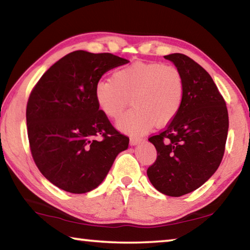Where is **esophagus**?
I'll list each match as a JSON object with an SVG mask.
<instances>
[{
    "mask_svg": "<svg viewBox=\"0 0 250 250\" xmlns=\"http://www.w3.org/2000/svg\"><path fill=\"white\" fill-rule=\"evenodd\" d=\"M141 142V139H138V138H130V146H138L139 143Z\"/></svg>",
    "mask_w": 250,
    "mask_h": 250,
    "instance_id": "esophagus-1",
    "label": "esophagus"
}]
</instances>
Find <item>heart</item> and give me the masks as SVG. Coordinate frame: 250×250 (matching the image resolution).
I'll return each instance as SVG.
<instances>
[{
  "mask_svg": "<svg viewBox=\"0 0 250 250\" xmlns=\"http://www.w3.org/2000/svg\"><path fill=\"white\" fill-rule=\"evenodd\" d=\"M183 98L184 82L180 70L162 62H134L95 86L96 103L109 118H119L130 99L133 109L118 122V128L135 135L172 121Z\"/></svg>",
  "mask_w": 250,
  "mask_h": 250,
  "instance_id": "b5f03b06",
  "label": "heart"
}]
</instances>
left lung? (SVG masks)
<instances>
[{
	"instance_id": "obj_1",
	"label": "left lung",
	"mask_w": 250,
	"mask_h": 250,
	"mask_svg": "<svg viewBox=\"0 0 250 250\" xmlns=\"http://www.w3.org/2000/svg\"><path fill=\"white\" fill-rule=\"evenodd\" d=\"M183 77L184 98L179 113L149 141L156 161L147 168L152 185L167 196L195 191L222 162L228 132L226 103L209 74L183 54L164 56Z\"/></svg>"
}]
</instances>
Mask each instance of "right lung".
<instances>
[{
	"label": "right lung",
	"mask_w": 250,
	"mask_h": 250,
	"mask_svg": "<svg viewBox=\"0 0 250 250\" xmlns=\"http://www.w3.org/2000/svg\"><path fill=\"white\" fill-rule=\"evenodd\" d=\"M128 62L109 53L76 50L55 62L32 90L26 107L32 156L57 188L92 191L128 149L129 138L113 128L95 99L103 75Z\"/></svg>",
	"instance_id": "right-lung-1"
}]
</instances>
